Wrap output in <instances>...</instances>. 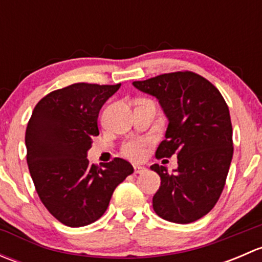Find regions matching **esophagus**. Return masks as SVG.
<instances>
[{"mask_svg": "<svg viewBox=\"0 0 262 262\" xmlns=\"http://www.w3.org/2000/svg\"><path fill=\"white\" fill-rule=\"evenodd\" d=\"M144 170H146V167H144V166H141V165H134V172H136V173H141V172H143Z\"/></svg>", "mask_w": 262, "mask_h": 262, "instance_id": "34e87169", "label": "esophagus"}]
</instances>
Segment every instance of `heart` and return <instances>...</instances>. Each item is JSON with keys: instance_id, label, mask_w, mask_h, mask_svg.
Returning <instances> with one entry per match:
<instances>
[{"instance_id": "heart-1", "label": "heart", "mask_w": 262, "mask_h": 262, "mask_svg": "<svg viewBox=\"0 0 262 262\" xmlns=\"http://www.w3.org/2000/svg\"><path fill=\"white\" fill-rule=\"evenodd\" d=\"M148 141L142 138H134L130 141L125 142L121 147V152L124 156L129 157L130 160H142L146 155Z\"/></svg>"}]
</instances>
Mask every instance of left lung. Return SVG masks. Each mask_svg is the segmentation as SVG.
<instances>
[{
  "instance_id": "obj_1",
  "label": "left lung",
  "mask_w": 262,
  "mask_h": 262,
  "mask_svg": "<svg viewBox=\"0 0 262 262\" xmlns=\"http://www.w3.org/2000/svg\"><path fill=\"white\" fill-rule=\"evenodd\" d=\"M133 84L157 97L168 118L166 139L156 150V158L178 155L179 167L173 173L165 166H150L161 178L153 210L173 223L198 221L218 202L233 157L228 105L212 82L190 71Z\"/></svg>"
}]
</instances>
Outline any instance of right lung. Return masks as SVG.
Masks as SVG:
<instances>
[{
  "mask_svg": "<svg viewBox=\"0 0 262 262\" xmlns=\"http://www.w3.org/2000/svg\"><path fill=\"white\" fill-rule=\"evenodd\" d=\"M119 87L78 82L49 92L34 107L26 126V161L35 190L64 226L97 221L115 187L134 171L123 158L99 167L86 157L92 137L99 136L100 109Z\"/></svg>",
  "mask_w": 262,
  "mask_h": 262,
  "instance_id": "add662e5",
  "label": "right lung"
}]
</instances>
